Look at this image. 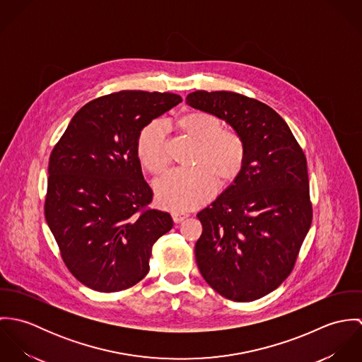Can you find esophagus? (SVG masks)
<instances>
[{"label": "esophagus", "mask_w": 362, "mask_h": 362, "mask_svg": "<svg viewBox=\"0 0 362 362\" xmlns=\"http://www.w3.org/2000/svg\"><path fill=\"white\" fill-rule=\"evenodd\" d=\"M171 216H173L174 223H181L182 220H185V218L188 217V214H187V213H181V211H173V213H171Z\"/></svg>", "instance_id": "esophagus-1"}]
</instances>
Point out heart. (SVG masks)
Returning <instances> with one entry per match:
<instances>
[{"label": "heart", "instance_id": "b5f03b06", "mask_svg": "<svg viewBox=\"0 0 362 362\" xmlns=\"http://www.w3.org/2000/svg\"><path fill=\"white\" fill-rule=\"evenodd\" d=\"M181 127L201 144L198 167L175 168L156 182V199L164 209L191 210L206 204L223 182L235 180L244 168L247 146L240 134L221 131L220 121L206 112H191L181 118ZM168 127L153 121L141 134L138 155L152 173H161L170 163Z\"/></svg>", "mask_w": 362, "mask_h": 362}]
</instances>
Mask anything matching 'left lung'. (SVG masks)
I'll use <instances>...</instances> for the list:
<instances>
[{
    "instance_id": "1",
    "label": "left lung",
    "mask_w": 362,
    "mask_h": 362,
    "mask_svg": "<svg viewBox=\"0 0 362 362\" xmlns=\"http://www.w3.org/2000/svg\"><path fill=\"white\" fill-rule=\"evenodd\" d=\"M187 104L226 121L247 146L240 175L197 214L199 272L220 296L255 301L287 279L310 230L307 158L286 121L255 99L197 90Z\"/></svg>"
}]
</instances>
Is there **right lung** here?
I'll return each instance as SVG.
<instances>
[{"label": "right lung", "instance_id": "add662e5", "mask_svg": "<svg viewBox=\"0 0 362 362\" xmlns=\"http://www.w3.org/2000/svg\"><path fill=\"white\" fill-rule=\"evenodd\" d=\"M174 93L121 90L85 104L54 146L46 220L69 272L86 287L112 293L149 272L156 241L173 228L167 211L148 209L142 129L181 103Z\"/></svg>", "mask_w": 362, "mask_h": 362}]
</instances>
